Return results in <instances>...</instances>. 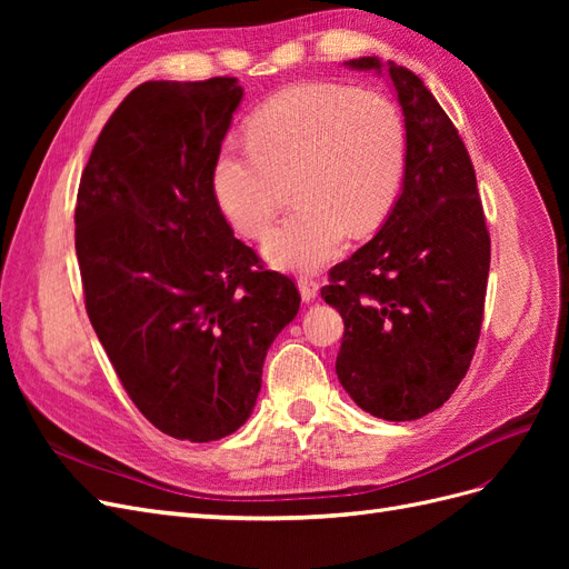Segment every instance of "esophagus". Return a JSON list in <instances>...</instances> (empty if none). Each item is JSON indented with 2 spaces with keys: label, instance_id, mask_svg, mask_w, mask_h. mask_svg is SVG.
Segmentation results:
<instances>
[{
  "label": "esophagus",
  "instance_id": "obj_1",
  "mask_svg": "<svg viewBox=\"0 0 569 569\" xmlns=\"http://www.w3.org/2000/svg\"><path fill=\"white\" fill-rule=\"evenodd\" d=\"M299 291H301L303 301H316L318 295H320V287L311 278H299Z\"/></svg>",
  "mask_w": 569,
  "mask_h": 569
}]
</instances>
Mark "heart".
I'll list each match as a JSON object with an SVG mask.
<instances>
[{"instance_id": "obj_1", "label": "heart", "mask_w": 569, "mask_h": 569, "mask_svg": "<svg viewBox=\"0 0 569 569\" xmlns=\"http://www.w3.org/2000/svg\"><path fill=\"white\" fill-rule=\"evenodd\" d=\"M247 142L218 151L211 187L232 228L261 237L291 184L299 209L263 242L274 268L313 272L337 261L349 230L372 232L399 194L403 118L377 92L339 82L295 84L249 118Z\"/></svg>"}]
</instances>
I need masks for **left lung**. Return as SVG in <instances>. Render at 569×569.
<instances>
[{"label": "left lung", "instance_id": "obj_1", "mask_svg": "<svg viewBox=\"0 0 569 569\" xmlns=\"http://www.w3.org/2000/svg\"><path fill=\"white\" fill-rule=\"evenodd\" d=\"M343 66L389 76L406 120V168L382 230L320 289L343 320L337 377L370 416L418 420L449 401L470 368L491 239L470 153L425 82L377 57Z\"/></svg>", "mask_w": 569, "mask_h": 569}]
</instances>
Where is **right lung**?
<instances>
[{
  "mask_svg": "<svg viewBox=\"0 0 569 569\" xmlns=\"http://www.w3.org/2000/svg\"><path fill=\"white\" fill-rule=\"evenodd\" d=\"M242 97L237 78L142 82L101 130L76 206L84 308L120 385L163 435L197 443L249 420L301 303L213 197Z\"/></svg>",
  "mask_w": 569,
  "mask_h": 569,
  "instance_id": "right-lung-1",
  "label": "right lung"
}]
</instances>
